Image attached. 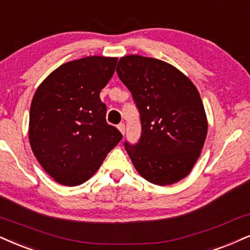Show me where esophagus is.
Returning a JSON list of instances; mask_svg holds the SVG:
<instances>
[{"label":"esophagus","mask_w":250,"mask_h":250,"mask_svg":"<svg viewBox=\"0 0 250 250\" xmlns=\"http://www.w3.org/2000/svg\"><path fill=\"white\" fill-rule=\"evenodd\" d=\"M117 127H118V130L120 131V133H122L123 135H124V133H125V125L124 124H122V123H120V124L117 126Z\"/></svg>","instance_id":"obj_1"}]
</instances>
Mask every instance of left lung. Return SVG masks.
<instances>
[{"label":"left lung","instance_id":"obj_1","mask_svg":"<svg viewBox=\"0 0 250 250\" xmlns=\"http://www.w3.org/2000/svg\"><path fill=\"white\" fill-rule=\"evenodd\" d=\"M117 74L140 111L139 143H125L135 170L161 187L183 180L208 135V117L196 85L172 64L138 54L120 58Z\"/></svg>","mask_w":250,"mask_h":250}]
</instances>
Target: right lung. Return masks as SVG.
<instances>
[{
    "label": "right lung",
    "mask_w": 250,
    "mask_h": 250,
    "mask_svg": "<svg viewBox=\"0 0 250 250\" xmlns=\"http://www.w3.org/2000/svg\"><path fill=\"white\" fill-rule=\"evenodd\" d=\"M117 60L91 55L61 64L33 95L31 149L59 184L76 187L87 182L122 140V133L106 123V106L100 98Z\"/></svg>",
    "instance_id": "add662e5"
}]
</instances>
